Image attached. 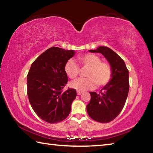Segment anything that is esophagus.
<instances>
[{
	"instance_id": "34e87169",
	"label": "esophagus",
	"mask_w": 153,
	"mask_h": 153,
	"mask_svg": "<svg viewBox=\"0 0 153 153\" xmlns=\"http://www.w3.org/2000/svg\"><path fill=\"white\" fill-rule=\"evenodd\" d=\"M82 92H81V91H77V95L82 94Z\"/></svg>"
}]
</instances>
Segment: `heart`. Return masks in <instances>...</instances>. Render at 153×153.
<instances>
[{
    "label": "heart",
    "mask_w": 153,
    "mask_h": 153,
    "mask_svg": "<svg viewBox=\"0 0 153 153\" xmlns=\"http://www.w3.org/2000/svg\"><path fill=\"white\" fill-rule=\"evenodd\" d=\"M77 61L82 67H87L85 78H79L71 83V86L78 91L100 88L105 86L112 76V69L107 62L101 61L99 56L87 53L77 56ZM65 71L69 77L74 79L79 74L78 65L73 59H69L65 65Z\"/></svg>",
    "instance_id": "obj_1"
}]
</instances>
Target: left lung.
I'll return each mask as SVG.
<instances>
[{
	"label": "left lung",
	"mask_w": 153,
	"mask_h": 153,
	"mask_svg": "<svg viewBox=\"0 0 153 153\" xmlns=\"http://www.w3.org/2000/svg\"><path fill=\"white\" fill-rule=\"evenodd\" d=\"M91 53H100L107 59L112 69L111 81L97 94L90 92L86 106L90 117L100 123L113 121L122 111L129 92V71L122 59L111 48L99 46Z\"/></svg>",
	"instance_id": "obj_1"
}]
</instances>
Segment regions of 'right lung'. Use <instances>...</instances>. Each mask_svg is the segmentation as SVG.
Masks as SVG:
<instances>
[{"instance_id": "right-lung-1", "label": "right lung", "mask_w": 153, "mask_h": 153, "mask_svg": "<svg viewBox=\"0 0 153 153\" xmlns=\"http://www.w3.org/2000/svg\"><path fill=\"white\" fill-rule=\"evenodd\" d=\"M73 50L51 47L33 62L27 76V92L33 110L49 123L61 122L71 111L76 90L63 92L68 78L65 65L74 55Z\"/></svg>"}]
</instances>
